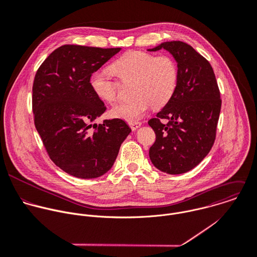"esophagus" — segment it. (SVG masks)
I'll list each match as a JSON object with an SVG mask.
<instances>
[{
    "label": "esophagus",
    "mask_w": 257,
    "mask_h": 257,
    "mask_svg": "<svg viewBox=\"0 0 257 257\" xmlns=\"http://www.w3.org/2000/svg\"><path fill=\"white\" fill-rule=\"evenodd\" d=\"M141 125H142V122H139V121H136V122H130V123H129V126L131 127V129H132L133 131L137 130Z\"/></svg>",
    "instance_id": "obj_1"
}]
</instances>
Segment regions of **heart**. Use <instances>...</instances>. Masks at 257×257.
I'll list each match as a JSON object with an SVG mask.
<instances>
[{"instance_id": "1", "label": "heart", "mask_w": 257, "mask_h": 257, "mask_svg": "<svg viewBox=\"0 0 257 257\" xmlns=\"http://www.w3.org/2000/svg\"><path fill=\"white\" fill-rule=\"evenodd\" d=\"M110 68L122 82H133L132 94L136 98L111 110L113 117L129 123L136 122L144 116L151 105L155 108L166 105L176 89L177 65L167 55L154 56L144 51H129L113 62ZM90 85L101 100L107 103L117 101L119 84L109 72H94L90 78Z\"/></svg>"}]
</instances>
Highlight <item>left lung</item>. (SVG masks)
I'll use <instances>...</instances> for the list:
<instances>
[{
    "instance_id": "8db88e82",
    "label": "left lung",
    "mask_w": 257,
    "mask_h": 257,
    "mask_svg": "<svg viewBox=\"0 0 257 257\" xmlns=\"http://www.w3.org/2000/svg\"><path fill=\"white\" fill-rule=\"evenodd\" d=\"M168 51L178 68L176 89L169 102L148 121L156 134L149 157L168 174H182L197 166L213 146L221 109L216 78L210 63L190 45L164 42L152 49ZM161 119H167L163 124Z\"/></svg>"
}]
</instances>
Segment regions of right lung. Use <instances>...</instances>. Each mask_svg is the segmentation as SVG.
<instances>
[{
    "label": "right lung",
    "mask_w": 257,
    "mask_h": 257,
    "mask_svg": "<svg viewBox=\"0 0 257 257\" xmlns=\"http://www.w3.org/2000/svg\"><path fill=\"white\" fill-rule=\"evenodd\" d=\"M121 48L64 45L42 63L33 84L35 126L51 160L82 179L108 172L131 128L121 119L93 123L106 110L90 78Z\"/></svg>",
    "instance_id": "1"
}]
</instances>
